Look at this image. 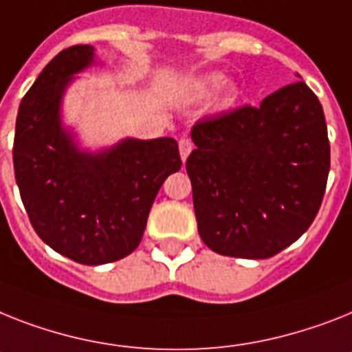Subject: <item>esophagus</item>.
Here are the masks:
<instances>
[{"label": "esophagus", "mask_w": 352, "mask_h": 352, "mask_svg": "<svg viewBox=\"0 0 352 352\" xmlns=\"http://www.w3.org/2000/svg\"><path fill=\"white\" fill-rule=\"evenodd\" d=\"M192 149H194L192 142L187 140V138H182V140H179V156H182L183 162L187 160V156L190 155V151Z\"/></svg>", "instance_id": "obj_1"}]
</instances>
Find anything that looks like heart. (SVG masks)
I'll use <instances>...</instances> for the list:
<instances>
[{
  "label": "heart",
  "instance_id": "heart-1",
  "mask_svg": "<svg viewBox=\"0 0 352 352\" xmlns=\"http://www.w3.org/2000/svg\"><path fill=\"white\" fill-rule=\"evenodd\" d=\"M219 83H221V75H217V74L205 75V77L199 78V80L196 82V86H194V93H196L197 97H207V95H210V93L217 88ZM239 95H241L239 84L234 82V80H226V82H223L222 86L217 89V95H216L217 107H221V109L230 107L232 104H235V100L239 98Z\"/></svg>",
  "mask_w": 352,
  "mask_h": 352
}]
</instances>
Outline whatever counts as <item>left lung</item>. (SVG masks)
I'll return each mask as SVG.
<instances>
[{
	"instance_id": "1",
	"label": "left lung",
	"mask_w": 352,
	"mask_h": 352,
	"mask_svg": "<svg viewBox=\"0 0 352 352\" xmlns=\"http://www.w3.org/2000/svg\"><path fill=\"white\" fill-rule=\"evenodd\" d=\"M190 138L196 149L187 173L208 248L268 259L309 228L326 192L331 151L322 104L304 80L259 107L203 118Z\"/></svg>"
}]
</instances>
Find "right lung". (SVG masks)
<instances>
[{
  "instance_id": "right-lung-1",
  "label": "right lung",
  "mask_w": 352,
  "mask_h": 352,
  "mask_svg": "<svg viewBox=\"0 0 352 352\" xmlns=\"http://www.w3.org/2000/svg\"><path fill=\"white\" fill-rule=\"evenodd\" d=\"M93 65L91 45L55 55L23 97L14 136V173L34 230L57 254L88 266L135 252L160 187L182 167L169 136L78 147L63 124V98Z\"/></svg>"
}]
</instances>
